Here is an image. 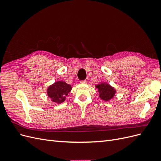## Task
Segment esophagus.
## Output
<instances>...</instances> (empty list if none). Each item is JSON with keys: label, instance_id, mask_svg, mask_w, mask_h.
Here are the masks:
<instances>
[{"label": "esophagus", "instance_id": "obj_1", "mask_svg": "<svg viewBox=\"0 0 161 161\" xmlns=\"http://www.w3.org/2000/svg\"><path fill=\"white\" fill-rule=\"evenodd\" d=\"M86 80H81L80 81V82H81V83H86Z\"/></svg>", "mask_w": 161, "mask_h": 161}]
</instances>
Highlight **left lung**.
<instances>
[{
    "label": "left lung",
    "instance_id": "8db88e82",
    "mask_svg": "<svg viewBox=\"0 0 161 161\" xmlns=\"http://www.w3.org/2000/svg\"><path fill=\"white\" fill-rule=\"evenodd\" d=\"M96 87L99 90L100 98L105 101H109L111 98H113L115 93V91L113 87L109 85L108 84L101 83L97 85Z\"/></svg>",
    "mask_w": 161,
    "mask_h": 161
}]
</instances>
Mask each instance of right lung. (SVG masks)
Listing matches in <instances>:
<instances>
[{
    "mask_svg": "<svg viewBox=\"0 0 161 161\" xmlns=\"http://www.w3.org/2000/svg\"><path fill=\"white\" fill-rule=\"evenodd\" d=\"M70 85L63 81H58L48 87L47 93L52 101L57 103H61L66 99V96L71 91Z\"/></svg>",
    "mask_w": 161,
    "mask_h": 161,
    "instance_id": "obj_1",
    "label": "right lung"
}]
</instances>
